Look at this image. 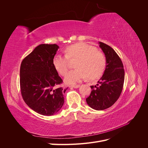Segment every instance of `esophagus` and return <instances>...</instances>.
<instances>
[{
    "label": "esophagus",
    "mask_w": 148,
    "mask_h": 148,
    "mask_svg": "<svg viewBox=\"0 0 148 148\" xmlns=\"http://www.w3.org/2000/svg\"><path fill=\"white\" fill-rule=\"evenodd\" d=\"M79 86H80L79 84H77V85H73V86H72L71 87L74 88H79Z\"/></svg>",
    "instance_id": "esophagus-1"
}]
</instances>
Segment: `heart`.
Instances as JSON below:
<instances>
[{"instance_id":"heart-1","label":"heart","mask_w":148,"mask_h":148,"mask_svg":"<svg viewBox=\"0 0 148 148\" xmlns=\"http://www.w3.org/2000/svg\"><path fill=\"white\" fill-rule=\"evenodd\" d=\"M78 59L76 64L77 69L71 70L65 78L68 84H75L88 77L96 79L102 75L105 69L106 60L104 55L96 49L87 44L78 42L68 47L66 56L57 55L53 59L56 70L64 76L70 68V60Z\"/></svg>"}]
</instances>
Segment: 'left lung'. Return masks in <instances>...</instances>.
Listing matches in <instances>:
<instances>
[{"label": "left lung", "mask_w": 148, "mask_h": 148, "mask_svg": "<svg viewBox=\"0 0 148 148\" xmlns=\"http://www.w3.org/2000/svg\"><path fill=\"white\" fill-rule=\"evenodd\" d=\"M99 44L106 56V69L98 84L91 86L92 91L86 101L92 109L102 110L111 107L119 98L123 89L125 71L122 62L114 49L102 42Z\"/></svg>", "instance_id": "obj_1"}]
</instances>
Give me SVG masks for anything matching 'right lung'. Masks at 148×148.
<instances>
[{"instance_id": "1", "label": "right lung", "mask_w": 148, "mask_h": 148, "mask_svg": "<svg viewBox=\"0 0 148 148\" xmlns=\"http://www.w3.org/2000/svg\"><path fill=\"white\" fill-rule=\"evenodd\" d=\"M59 47L40 44L22 60L20 71L21 93L29 107L39 114H56L63 106L67 88L53 64Z\"/></svg>"}]
</instances>
